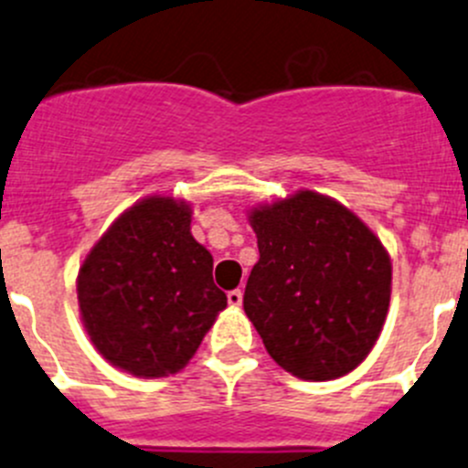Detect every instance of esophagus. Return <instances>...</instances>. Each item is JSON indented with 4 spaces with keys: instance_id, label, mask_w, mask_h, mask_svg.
Wrapping results in <instances>:
<instances>
[{
    "instance_id": "obj_1",
    "label": "esophagus",
    "mask_w": 468,
    "mask_h": 468,
    "mask_svg": "<svg viewBox=\"0 0 468 468\" xmlns=\"http://www.w3.org/2000/svg\"><path fill=\"white\" fill-rule=\"evenodd\" d=\"M242 297H244L242 290H230V292H229V303H230V306H235V308L242 306Z\"/></svg>"
}]
</instances>
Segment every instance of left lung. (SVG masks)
Here are the masks:
<instances>
[{
	"label": "left lung",
	"mask_w": 468,
	"mask_h": 468,
	"mask_svg": "<svg viewBox=\"0 0 468 468\" xmlns=\"http://www.w3.org/2000/svg\"><path fill=\"white\" fill-rule=\"evenodd\" d=\"M261 258L244 313L271 359L308 382L364 364L391 302V258L355 212L299 189L247 212Z\"/></svg>",
	"instance_id": "obj_1"
}]
</instances>
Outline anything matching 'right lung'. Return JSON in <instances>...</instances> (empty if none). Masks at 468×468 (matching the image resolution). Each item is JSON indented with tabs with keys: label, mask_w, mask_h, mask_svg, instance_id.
I'll use <instances>...</instances> for the list:
<instances>
[{
	"label": "right lung",
	"mask_w": 468,
	"mask_h": 468,
	"mask_svg": "<svg viewBox=\"0 0 468 468\" xmlns=\"http://www.w3.org/2000/svg\"><path fill=\"white\" fill-rule=\"evenodd\" d=\"M77 302L113 368L144 379L183 370L226 308L210 251L192 235V206L153 194L128 207L86 253Z\"/></svg>",
	"instance_id": "obj_1"
}]
</instances>
